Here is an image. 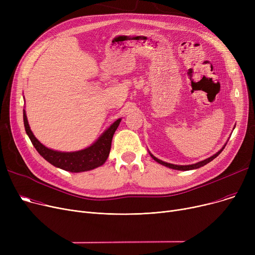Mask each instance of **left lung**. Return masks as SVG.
Instances as JSON below:
<instances>
[{"label":"left lung","mask_w":255,"mask_h":255,"mask_svg":"<svg viewBox=\"0 0 255 255\" xmlns=\"http://www.w3.org/2000/svg\"><path fill=\"white\" fill-rule=\"evenodd\" d=\"M224 146H225V145H224ZM224 146H223V148H222L219 152H217L215 155H213L212 157H210V158H208V159L204 160V161H200V162H197V163H195V164H191V165H176V164H170V163H167V162L162 161V160H159V159H157V158H156V157H154L153 155H151V156H152V158L155 160V161H157L158 163L162 164V165H164V166H167V167H169V168L177 169V170H190V169H196V168H199V167H202V166L206 165L207 163L211 162L212 160L215 159V158H216V157H217V156L222 152V150L224 149Z\"/></svg>","instance_id":"8db88e82"}]
</instances>
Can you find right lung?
<instances>
[{
    "label": "right lung",
    "instance_id": "obj_1",
    "mask_svg": "<svg viewBox=\"0 0 255 255\" xmlns=\"http://www.w3.org/2000/svg\"><path fill=\"white\" fill-rule=\"evenodd\" d=\"M120 122L121 119L117 120L116 122L98 138V140L95 143H93L91 146H89V148L85 150L70 153L58 152L46 148L45 145H43L34 136L33 132L30 129L25 112L23 110V124L25 132L26 134L29 135L37 152L53 166H57L64 170L71 172L91 170L98 166H101L106 161L107 157L110 155L114 133L120 125Z\"/></svg>",
    "mask_w": 255,
    "mask_h": 255
}]
</instances>
